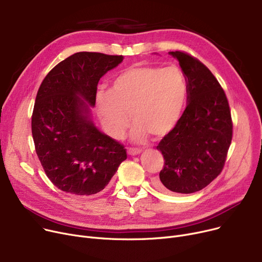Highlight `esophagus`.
<instances>
[{
  "label": "esophagus",
  "instance_id": "esophagus-1",
  "mask_svg": "<svg viewBox=\"0 0 262 262\" xmlns=\"http://www.w3.org/2000/svg\"><path fill=\"white\" fill-rule=\"evenodd\" d=\"M140 152H141L140 148H135V147H129V148H127V154H128V155H132V156L138 155Z\"/></svg>",
  "mask_w": 262,
  "mask_h": 262
}]
</instances>
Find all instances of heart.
I'll list each match as a JSON object with an SVG mask.
<instances>
[{
	"mask_svg": "<svg viewBox=\"0 0 262 262\" xmlns=\"http://www.w3.org/2000/svg\"><path fill=\"white\" fill-rule=\"evenodd\" d=\"M188 92L187 80L177 67L134 66L120 73L112 92L96 96L98 114L107 133L120 138L128 127L130 115L137 141L147 134L161 137L180 120Z\"/></svg>",
	"mask_w": 262,
	"mask_h": 262,
	"instance_id": "heart-1",
	"label": "heart"
}]
</instances>
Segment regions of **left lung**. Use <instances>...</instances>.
<instances>
[{
	"label": "left lung",
	"mask_w": 262,
	"mask_h": 262,
	"mask_svg": "<svg viewBox=\"0 0 262 262\" xmlns=\"http://www.w3.org/2000/svg\"><path fill=\"white\" fill-rule=\"evenodd\" d=\"M186 77L187 106L157 149L164 164L156 185L163 191L193 193L222 172L232 139L226 94L209 69L192 55L170 52Z\"/></svg>",
	"instance_id": "left-lung-1"
}]
</instances>
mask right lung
<instances>
[{
    "mask_svg": "<svg viewBox=\"0 0 262 262\" xmlns=\"http://www.w3.org/2000/svg\"><path fill=\"white\" fill-rule=\"evenodd\" d=\"M124 56L79 52L48 73L37 92L32 134L49 180L79 196L102 191L127 155L124 146L102 134L89 118L100 78Z\"/></svg>",
    "mask_w": 262,
    "mask_h": 262,
    "instance_id": "1",
    "label": "right lung"
}]
</instances>
